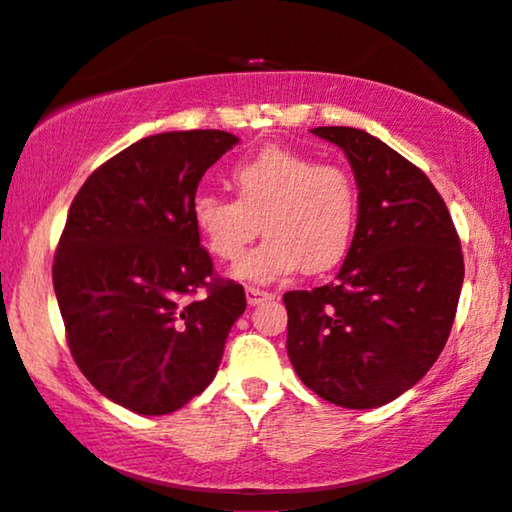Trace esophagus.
<instances>
[{"label": "esophagus", "instance_id": "34e87169", "mask_svg": "<svg viewBox=\"0 0 512 512\" xmlns=\"http://www.w3.org/2000/svg\"><path fill=\"white\" fill-rule=\"evenodd\" d=\"M245 299H248L250 306H257V304L269 302V299H274V295L260 288H245Z\"/></svg>", "mask_w": 512, "mask_h": 512}]
</instances>
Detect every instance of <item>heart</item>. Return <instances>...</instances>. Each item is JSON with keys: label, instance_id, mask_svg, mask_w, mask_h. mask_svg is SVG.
Instances as JSON below:
<instances>
[{"label": "heart", "instance_id": "1", "mask_svg": "<svg viewBox=\"0 0 512 512\" xmlns=\"http://www.w3.org/2000/svg\"><path fill=\"white\" fill-rule=\"evenodd\" d=\"M236 199L199 192L194 227L208 252L222 262L241 260L260 229L267 238L236 267L245 283H276L299 269L309 274L337 267L349 250L358 215L353 177L337 163L267 147L238 161L229 173Z\"/></svg>", "mask_w": 512, "mask_h": 512}]
</instances>
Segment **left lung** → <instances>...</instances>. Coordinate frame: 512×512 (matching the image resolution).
<instances>
[{"instance_id": "1", "label": "left lung", "mask_w": 512, "mask_h": 512, "mask_svg": "<svg viewBox=\"0 0 512 512\" xmlns=\"http://www.w3.org/2000/svg\"><path fill=\"white\" fill-rule=\"evenodd\" d=\"M313 135L344 149L358 224L337 281L285 292L288 356L327 403L372 410L412 388L445 349L463 255L431 180L386 142L349 126Z\"/></svg>"}]
</instances>
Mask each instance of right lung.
<instances>
[{"instance_id": "add662e5", "label": "right lung", "mask_w": 512, "mask_h": 512, "mask_svg": "<svg viewBox=\"0 0 512 512\" xmlns=\"http://www.w3.org/2000/svg\"><path fill=\"white\" fill-rule=\"evenodd\" d=\"M238 142L224 131L149 135L88 175L53 262L67 344L114 403L159 417L215 379L243 285L213 274L192 220L206 170ZM199 287L209 295L189 300Z\"/></svg>"}]
</instances>
